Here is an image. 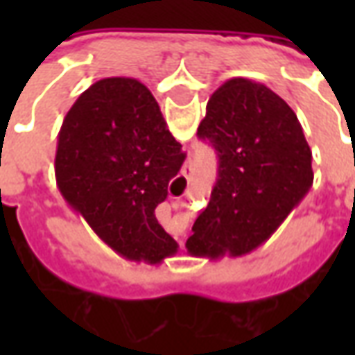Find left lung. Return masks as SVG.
<instances>
[{"instance_id":"1","label":"left lung","mask_w":355,"mask_h":355,"mask_svg":"<svg viewBox=\"0 0 355 355\" xmlns=\"http://www.w3.org/2000/svg\"><path fill=\"white\" fill-rule=\"evenodd\" d=\"M198 137L218 155V178L186 241L196 257H239L264 243L313 182L297 114L264 83L234 78L211 94Z\"/></svg>"}]
</instances>
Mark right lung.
<instances>
[{"instance_id": "add662e5", "label": "right lung", "mask_w": 355, "mask_h": 355, "mask_svg": "<svg viewBox=\"0 0 355 355\" xmlns=\"http://www.w3.org/2000/svg\"><path fill=\"white\" fill-rule=\"evenodd\" d=\"M186 154L150 89L104 78L80 94L58 132L55 175L64 200L127 261L159 264L177 241L155 218Z\"/></svg>"}]
</instances>
